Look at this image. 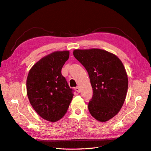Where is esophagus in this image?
I'll return each instance as SVG.
<instances>
[{"label":"esophagus","mask_w":151,"mask_h":151,"mask_svg":"<svg viewBox=\"0 0 151 151\" xmlns=\"http://www.w3.org/2000/svg\"><path fill=\"white\" fill-rule=\"evenodd\" d=\"M75 90L77 91V93H80V88H79V87H78V86H77V87H76V88H75Z\"/></svg>","instance_id":"34e87169"}]
</instances>
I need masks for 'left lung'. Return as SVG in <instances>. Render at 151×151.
I'll list each match as a JSON object with an SVG mask.
<instances>
[{"instance_id": "obj_1", "label": "left lung", "mask_w": 151, "mask_h": 151, "mask_svg": "<svg viewBox=\"0 0 151 151\" xmlns=\"http://www.w3.org/2000/svg\"><path fill=\"white\" fill-rule=\"evenodd\" d=\"M73 54L89 76L93 91L88 104L91 115L101 122L111 119L122 108L128 89L127 74L122 61L113 53L98 48L77 49Z\"/></svg>"}]
</instances>
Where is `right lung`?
Instances as JSON below:
<instances>
[{
    "label": "right lung",
    "mask_w": 151,
    "mask_h": 151,
    "mask_svg": "<svg viewBox=\"0 0 151 151\" xmlns=\"http://www.w3.org/2000/svg\"><path fill=\"white\" fill-rule=\"evenodd\" d=\"M68 57L67 50L48 54L31 67L27 77V95L31 106L48 122H57L65 115L74 96L61 73Z\"/></svg>",
    "instance_id": "obj_1"
}]
</instances>
